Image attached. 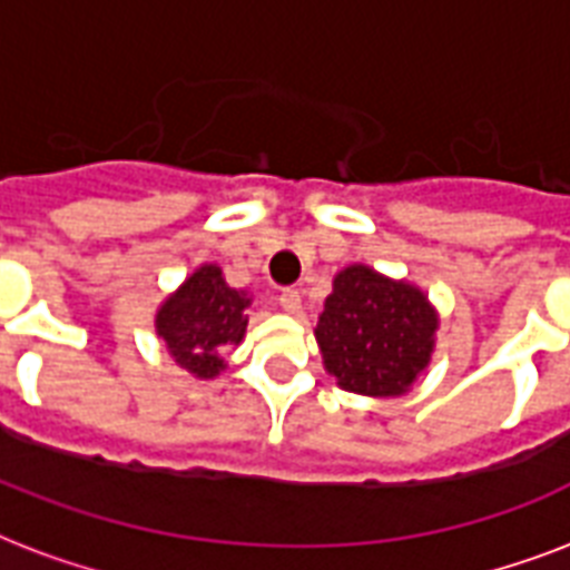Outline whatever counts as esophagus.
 <instances>
[{
	"mask_svg": "<svg viewBox=\"0 0 570 570\" xmlns=\"http://www.w3.org/2000/svg\"><path fill=\"white\" fill-rule=\"evenodd\" d=\"M277 302H281V307H284L286 313H293V316L295 313H302V295H298V289H284Z\"/></svg>",
	"mask_w": 570,
	"mask_h": 570,
	"instance_id": "1",
	"label": "esophagus"
}]
</instances>
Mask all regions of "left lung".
<instances>
[{
	"instance_id": "1",
	"label": "left lung",
	"mask_w": 570,
	"mask_h": 570,
	"mask_svg": "<svg viewBox=\"0 0 570 570\" xmlns=\"http://www.w3.org/2000/svg\"><path fill=\"white\" fill-rule=\"evenodd\" d=\"M438 325L441 316L420 286L352 263L334 275L313 334L340 387L396 399L432 364Z\"/></svg>"
}]
</instances>
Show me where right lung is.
Segmentation results:
<instances>
[{"label":"right lung","instance_id":"add662e5","mask_svg":"<svg viewBox=\"0 0 570 570\" xmlns=\"http://www.w3.org/2000/svg\"><path fill=\"white\" fill-rule=\"evenodd\" d=\"M250 298L224 281L222 266L204 263L156 311V337L174 364L195 379H215L227 370L224 348L239 346L248 328Z\"/></svg>","mask_w":570,"mask_h":570}]
</instances>
